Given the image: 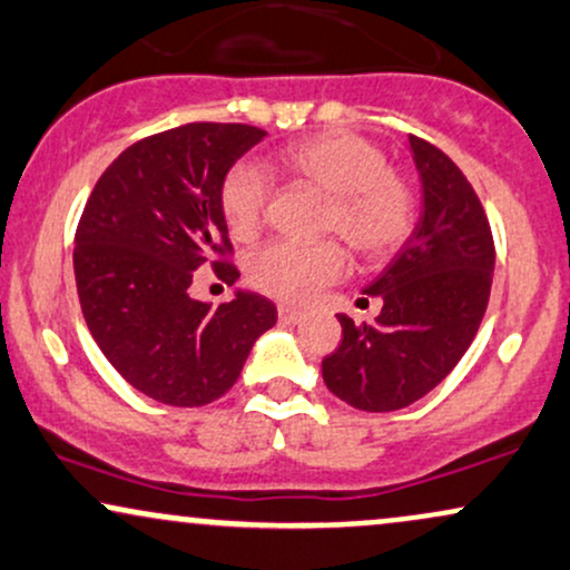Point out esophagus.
Masks as SVG:
<instances>
[{
    "mask_svg": "<svg viewBox=\"0 0 570 570\" xmlns=\"http://www.w3.org/2000/svg\"><path fill=\"white\" fill-rule=\"evenodd\" d=\"M278 318L284 321V324H303L305 313L297 311V307H292V305H278Z\"/></svg>",
    "mask_w": 570,
    "mask_h": 570,
    "instance_id": "1",
    "label": "esophagus"
}]
</instances>
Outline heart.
<instances>
[{
    "label": "heart",
    "instance_id": "obj_1",
    "mask_svg": "<svg viewBox=\"0 0 570 570\" xmlns=\"http://www.w3.org/2000/svg\"><path fill=\"white\" fill-rule=\"evenodd\" d=\"M292 180L328 196L324 233L340 236L361 259H382L414 228V190L390 169L387 154L355 132H324L294 142L278 156ZM271 180L257 164H236L219 188V207L230 233L255 238L265 223ZM345 271V252L334 242H273L246 259V278L284 303H311L321 286Z\"/></svg>",
    "mask_w": 570,
    "mask_h": 570
}]
</instances>
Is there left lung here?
Returning a JSON list of instances; mask_svg holds the SVG:
<instances>
[{
	"instance_id": "8db88e82",
	"label": "left lung",
	"mask_w": 570,
	"mask_h": 570,
	"mask_svg": "<svg viewBox=\"0 0 570 570\" xmlns=\"http://www.w3.org/2000/svg\"><path fill=\"white\" fill-rule=\"evenodd\" d=\"M422 215L409 242L366 286L372 324L340 313L342 342L321 363L326 387L361 411H397L441 385L468 353L489 305L493 236L481 198L441 148L409 135Z\"/></svg>"
}]
</instances>
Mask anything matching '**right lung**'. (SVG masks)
Segmentation results:
<instances>
[{"instance_id":"obj_1","label":"right lung","mask_w":570,"mask_h":570,"mask_svg":"<svg viewBox=\"0 0 570 570\" xmlns=\"http://www.w3.org/2000/svg\"><path fill=\"white\" fill-rule=\"evenodd\" d=\"M265 135L194 121L142 137L100 175L81 212L73 273L89 334L129 385L167 406L228 393L278 318L255 292L217 307L188 294L204 265L225 284L238 278L219 188Z\"/></svg>"}]
</instances>
